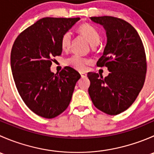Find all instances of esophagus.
I'll return each mask as SVG.
<instances>
[{
    "label": "esophagus",
    "mask_w": 154,
    "mask_h": 154,
    "mask_svg": "<svg viewBox=\"0 0 154 154\" xmlns=\"http://www.w3.org/2000/svg\"><path fill=\"white\" fill-rule=\"evenodd\" d=\"M80 75H81L82 78H85V77L87 76V74L86 72H80Z\"/></svg>",
    "instance_id": "1"
}]
</instances>
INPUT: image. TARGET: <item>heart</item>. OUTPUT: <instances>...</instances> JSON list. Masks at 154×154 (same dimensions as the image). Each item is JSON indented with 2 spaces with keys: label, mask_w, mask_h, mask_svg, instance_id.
Returning a JSON list of instances; mask_svg holds the SVG:
<instances>
[{
  "label": "heart",
  "mask_w": 154,
  "mask_h": 154,
  "mask_svg": "<svg viewBox=\"0 0 154 154\" xmlns=\"http://www.w3.org/2000/svg\"><path fill=\"white\" fill-rule=\"evenodd\" d=\"M79 31L88 39L91 46L97 45L100 39V35L99 30L90 24H83L79 27ZM72 38V33L71 31H66L62 35L60 39V45L63 51H68L70 48ZM66 63L68 66L80 71H83L86 68L87 65L91 63V60L85 57H81L78 54H74L66 59Z\"/></svg>",
  "instance_id": "obj_1"
}]
</instances>
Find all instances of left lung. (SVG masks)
<instances>
[{"mask_svg":"<svg viewBox=\"0 0 154 154\" xmlns=\"http://www.w3.org/2000/svg\"><path fill=\"white\" fill-rule=\"evenodd\" d=\"M90 18L106 30V45L97 66H106L109 74L103 78L88 72V94L96 108L116 116L133 104L144 86L147 71L144 48L137 31L125 20L112 16Z\"/></svg>","mask_w":154,"mask_h":154,"instance_id":"1","label":"left lung"}]
</instances>
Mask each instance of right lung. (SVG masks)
Returning a JSON list of instances; mask_svg holds the SVG:
<instances>
[{
    "instance_id": "right-lung-1",
    "label": "right lung",
    "mask_w": 154,
    "mask_h": 154,
    "mask_svg": "<svg viewBox=\"0 0 154 154\" xmlns=\"http://www.w3.org/2000/svg\"><path fill=\"white\" fill-rule=\"evenodd\" d=\"M80 18H43L21 32L11 51L12 76L27 107L41 117L53 119L67 109L78 71L66 66L51 71L53 58L62 54L60 39Z\"/></svg>"
}]
</instances>
